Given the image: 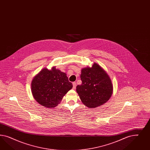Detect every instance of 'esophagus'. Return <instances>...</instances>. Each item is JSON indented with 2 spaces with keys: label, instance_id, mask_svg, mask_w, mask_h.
<instances>
[{
  "label": "esophagus",
  "instance_id": "34e87169",
  "mask_svg": "<svg viewBox=\"0 0 150 150\" xmlns=\"http://www.w3.org/2000/svg\"><path fill=\"white\" fill-rule=\"evenodd\" d=\"M73 89H75L76 87V83L75 82H73Z\"/></svg>",
  "mask_w": 150,
  "mask_h": 150
}]
</instances>
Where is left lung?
I'll return each mask as SVG.
<instances>
[{"label":"left lung","mask_w":150,"mask_h":150,"mask_svg":"<svg viewBox=\"0 0 150 150\" xmlns=\"http://www.w3.org/2000/svg\"><path fill=\"white\" fill-rule=\"evenodd\" d=\"M80 78L81 85L76 91L82 102L90 108H95L109 100L113 92V86L108 75L97 64L92 68L82 69Z\"/></svg>","instance_id":"8db88e82"}]
</instances>
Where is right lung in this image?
Masks as SVG:
<instances>
[{"label": "right lung", "mask_w": 150, "mask_h": 150, "mask_svg": "<svg viewBox=\"0 0 150 150\" xmlns=\"http://www.w3.org/2000/svg\"><path fill=\"white\" fill-rule=\"evenodd\" d=\"M73 87L71 82L65 73L53 67L51 70L45 68L42 70L31 83L32 95L40 105L53 108Z\"/></svg>", "instance_id": "right-lung-1"}]
</instances>
